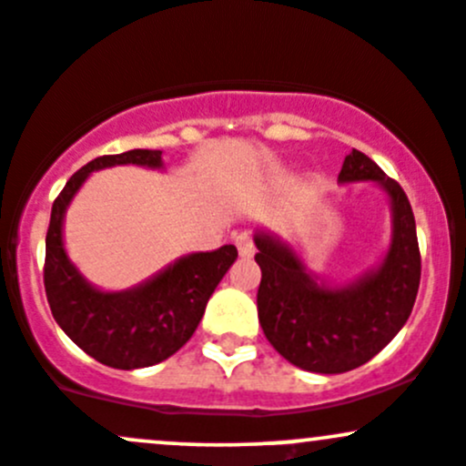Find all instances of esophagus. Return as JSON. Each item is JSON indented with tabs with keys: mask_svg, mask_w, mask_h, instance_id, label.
<instances>
[{
	"mask_svg": "<svg viewBox=\"0 0 466 466\" xmlns=\"http://www.w3.org/2000/svg\"><path fill=\"white\" fill-rule=\"evenodd\" d=\"M235 247H238V251L242 258H251V255L255 253L253 238L248 233H239L238 238H235Z\"/></svg>",
	"mask_w": 466,
	"mask_h": 466,
	"instance_id": "34e87169",
	"label": "esophagus"
}]
</instances>
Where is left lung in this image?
Instances as JSON below:
<instances>
[{
  "label": "left lung",
  "mask_w": 466,
  "mask_h": 466,
  "mask_svg": "<svg viewBox=\"0 0 466 466\" xmlns=\"http://www.w3.org/2000/svg\"><path fill=\"white\" fill-rule=\"evenodd\" d=\"M338 179H371L391 199V247L375 271L329 289L307 273L289 244L268 233L255 235L262 331L282 358L313 373L351 371L382 351L411 315L422 271L415 218L402 187L355 148L344 157Z\"/></svg>",
  "instance_id": "1"
}]
</instances>
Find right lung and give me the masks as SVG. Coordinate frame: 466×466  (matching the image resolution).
Returning <instances> with one entry per match:
<instances>
[{
	"instance_id": "add662e5",
	"label": "right lung",
	"mask_w": 466,
	"mask_h": 466,
	"mask_svg": "<svg viewBox=\"0 0 466 466\" xmlns=\"http://www.w3.org/2000/svg\"><path fill=\"white\" fill-rule=\"evenodd\" d=\"M115 164L159 168L162 151L135 148L102 155L68 179L53 202L44 289L55 322L82 351L106 367L131 371L171 358L191 339L208 298L238 258V248L224 244L215 251L179 258L167 271L128 291L106 293L91 287L64 251V213L88 175Z\"/></svg>"
}]
</instances>
